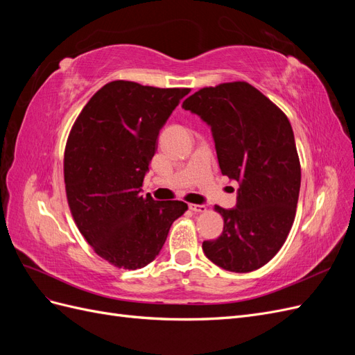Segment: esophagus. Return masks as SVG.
Here are the masks:
<instances>
[{"label":"esophagus","mask_w":355,"mask_h":355,"mask_svg":"<svg viewBox=\"0 0 355 355\" xmlns=\"http://www.w3.org/2000/svg\"><path fill=\"white\" fill-rule=\"evenodd\" d=\"M189 209L194 213H202V211L207 210L206 204H189Z\"/></svg>","instance_id":"obj_1"}]
</instances>
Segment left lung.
Segmentation results:
<instances>
[{
  "label": "left lung",
  "instance_id": "1",
  "mask_svg": "<svg viewBox=\"0 0 355 355\" xmlns=\"http://www.w3.org/2000/svg\"><path fill=\"white\" fill-rule=\"evenodd\" d=\"M182 108L211 127L222 175L240 184L235 209L222 214L223 231L204 241L209 259L231 272L270 262L292 230L300 189V163L286 114L245 81L191 94Z\"/></svg>",
  "mask_w": 355,
  "mask_h": 355
}]
</instances>
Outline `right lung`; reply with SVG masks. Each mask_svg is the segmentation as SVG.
<instances>
[{"label": "right lung", "mask_w": 355, "mask_h": 355, "mask_svg": "<svg viewBox=\"0 0 355 355\" xmlns=\"http://www.w3.org/2000/svg\"><path fill=\"white\" fill-rule=\"evenodd\" d=\"M191 89L116 80L96 92L75 120L63 178L72 218L102 259L137 270L155 259L184 201H155L141 188L161 127Z\"/></svg>", "instance_id": "obj_1"}]
</instances>
